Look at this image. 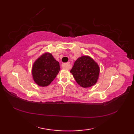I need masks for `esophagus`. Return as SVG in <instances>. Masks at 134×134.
<instances>
[{
    "instance_id": "1",
    "label": "esophagus",
    "mask_w": 134,
    "mask_h": 134,
    "mask_svg": "<svg viewBox=\"0 0 134 134\" xmlns=\"http://www.w3.org/2000/svg\"><path fill=\"white\" fill-rule=\"evenodd\" d=\"M62 67L64 68V69L69 70L71 68V64H70V63H64L62 64Z\"/></svg>"
}]
</instances>
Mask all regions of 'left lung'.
Instances as JSON below:
<instances>
[{
    "instance_id": "left-lung-1",
    "label": "left lung",
    "mask_w": 134,
    "mask_h": 134,
    "mask_svg": "<svg viewBox=\"0 0 134 134\" xmlns=\"http://www.w3.org/2000/svg\"><path fill=\"white\" fill-rule=\"evenodd\" d=\"M70 72L81 87H90L98 80L99 67L90 57L83 56L75 62Z\"/></svg>"
}]
</instances>
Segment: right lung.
I'll list each match as a JSON object with an SVG mask.
<instances>
[{
	"instance_id": "add662e5",
	"label": "right lung",
	"mask_w": 134,
	"mask_h": 134,
	"mask_svg": "<svg viewBox=\"0 0 134 134\" xmlns=\"http://www.w3.org/2000/svg\"><path fill=\"white\" fill-rule=\"evenodd\" d=\"M59 71V63L52 54L45 53L33 64L32 75L34 81L38 86H47L56 78Z\"/></svg>"
}]
</instances>
